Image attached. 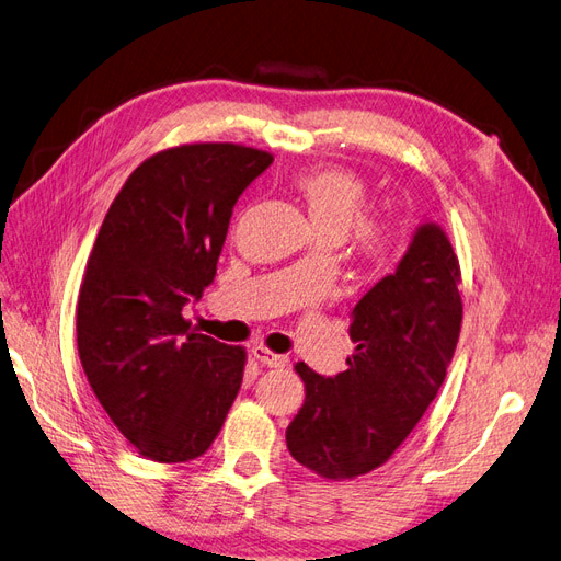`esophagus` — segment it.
Segmentation results:
<instances>
[{
    "mask_svg": "<svg viewBox=\"0 0 561 561\" xmlns=\"http://www.w3.org/2000/svg\"><path fill=\"white\" fill-rule=\"evenodd\" d=\"M254 356L261 360L263 366H267V368H284V366H286V356L270 352V350L263 347V345H256V347H254Z\"/></svg>",
    "mask_w": 561,
    "mask_h": 561,
    "instance_id": "esophagus-1",
    "label": "esophagus"
}]
</instances>
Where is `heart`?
I'll use <instances>...</instances> for the list:
<instances>
[{
	"label": "heart",
	"instance_id": "b5f03b06",
	"mask_svg": "<svg viewBox=\"0 0 561 561\" xmlns=\"http://www.w3.org/2000/svg\"><path fill=\"white\" fill-rule=\"evenodd\" d=\"M294 188L307 209V216L317 234L345 238L356 225V242L368 256H382L387 249V234L382 224L360 219L366 209V184L350 170L314 168L294 176Z\"/></svg>",
	"mask_w": 561,
	"mask_h": 561
}]
</instances>
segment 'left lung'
Instances as JSON below:
<instances>
[{"instance_id":"obj_1","label":"left lung","mask_w":561,"mask_h":561,"mask_svg":"<svg viewBox=\"0 0 561 561\" xmlns=\"http://www.w3.org/2000/svg\"><path fill=\"white\" fill-rule=\"evenodd\" d=\"M459 261L438 224H422L396 273L352 310L347 370L323 377L302 360L305 403L286 428L291 457L329 480L382 466L424 417L457 350Z\"/></svg>"}]
</instances>
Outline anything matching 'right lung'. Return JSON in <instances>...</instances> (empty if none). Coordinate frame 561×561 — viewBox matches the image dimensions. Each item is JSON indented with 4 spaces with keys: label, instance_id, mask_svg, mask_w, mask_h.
Listing matches in <instances>:
<instances>
[{
    "label": "right lung",
    "instance_id": "obj_1",
    "mask_svg": "<svg viewBox=\"0 0 561 561\" xmlns=\"http://www.w3.org/2000/svg\"><path fill=\"white\" fill-rule=\"evenodd\" d=\"M273 156L184 144L147 158L104 216L77 305L81 366L141 457L209 449L240 391L247 352L191 329L184 305L214 282L232 207Z\"/></svg>",
    "mask_w": 561,
    "mask_h": 561
}]
</instances>
